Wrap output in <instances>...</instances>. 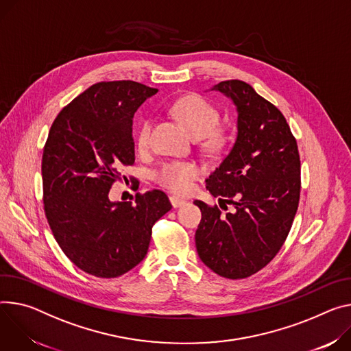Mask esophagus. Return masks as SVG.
<instances>
[{
	"label": "esophagus",
	"instance_id": "34e87169",
	"mask_svg": "<svg viewBox=\"0 0 351 351\" xmlns=\"http://www.w3.org/2000/svg\"><path fill=\"white\" fill-rule=\"evenodd\" d=\"M169 199H171V203H172L173 208H178V207H182V206L186 204V200H183V199H180L178 196H171Z\"/></svg>",
	"mask_w": 351,
	"mask_h": 351
}]
</instances>
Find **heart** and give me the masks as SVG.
Segmentation results:
<instances>
[{
    "instance_id": "b5f03b06",
    "label": "heart",
    "mask_w": 351,
    "mask_h": 351,
    "mask_svg": "<svg viewBox=\"0 0 351 351\" xmlns=\"http://www.w3.org/2000/svg\"><path fill=\"white\" fill-rule=\"evenodd\" d=\"M172 113L186 125L189 133L195 138L204 140V147L208 149H218L224 138L215 130L219 123L218 109L200 95H187L178 99L172 105ZM152 130V119L145 117L136 134V143L140 149H145L149 145ZM200 169L192 162H167L161 167L155 179L158 183L173 190L176 193H187L193 186V182L199 178Z\"/></svg>"
}]
</instances>
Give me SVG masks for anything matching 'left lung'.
Instances as JSON below:
<instances>
[{
	"label": "left lung",
	"instance_id": "8db88e82",
	"mask_svg": "<svg viewBox=\"0 0 351 351\" xmlns=\"http://www.w3.org/2000/svg\"><path fill=\"white\" fill-rule=\"evenodd\" d=\"M211 90L237 106L238 134L206 183L218 203L232 204L234 211L222 214L196 200L202 210L196 249L214 273L238 280L263 269L289 235L300 203L301 162L285 117L249 84L222 81Z\"/></svg>",
	"mask_w": 351,
	"mask_h": 351
}]
</instances>
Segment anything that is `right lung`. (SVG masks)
<instances>
[{"label": "right lung", "mask_w": 351, "mask_h": 351, "mask_svg": "<svg viewBox=\"0 0 351 351\" xmlns=\"http://www.w3.org/2000/svg\"><path fill=\"white\" fill-rule=\"evenodd\" d=\"M156 92L134 81L98 82L62 109L49 132L42 158L46 218L66 256L95 277L136 267L152 226L172 208L161 190L137 193L134 203L109 199L123 168L134 164V113Z\"/></svg>", "instance_id": "right-lung-1"}]
</instances>
